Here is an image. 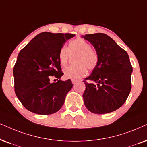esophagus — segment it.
Instances as JSON below:
<instances>
[{"mask_svg": "<svg viewBox=\"0 0 147 147\" xmlns=\"http://www.w3.org/2000/svg\"><path fill=\"white\" fill-rule=\"evenodd\" d=\"M78 82V80H76V79H72V84H76Z\"/></svg>", "mask_w": 147, "mask_h": 147, "instance_id": "esophagus-1", "label": "esophagus"}]
</instances>
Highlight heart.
<instances>
[{"label": "heart", "mask_w": 147, "mask_h": 147, "mask_svg": "<svg viewBox=\"0 0 147 147\" xmlns=\"http://www.w3.org/2000/svg\"><path fill=\"white\" fill-rule=\"evenodd\" d=\"M76 55L74 59L75 66L64 70V76L67 79H79L86 75L87 68L94 70L98 63V55L94 48L84 38L78 37L70 40L68 47L63 46L58 53V62L61 66L67 65L69 56Z\"/></svg>", "instance_id": "obj_1"}]
</instances>
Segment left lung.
<instances>
[{"label":"left lung","instance_id":"8db88e82","mask_svg":"<svg viewBox=\"0 0 147 147\" xmlns=\"http://www.w3.org/2000/svg\"><path fill=\"white\" fill-rule=\"evenodd\" d=\"M83 37L93 45L98 55L97 66L83 81L85 107L95 114L116 111L125 102L131 91L133 69L129 55L113 38L103 33Z\"/></svg>","mask_w":147,"mask_h":147}]
</instances>
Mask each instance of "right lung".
I'll return each instance as SVG.
<instances>
[{
	"instance_id": "add662e5",
	"label": "right lung",
	"mask_w": 147,
	"mask_h": 147,
	"mask_svg": "<svg viewBox=\"0 0 147 147\" xmlns=\"http://www.w3.org/2000/svg\"><path fill=\"white\" fill-rule=\"evenodd\" d=\"M75 34L44 32L36 35L18 54L13 68L15 92L27 110L38 115L56 113L71 90V80L62 81L64 75L58 53ZM59 80L51 84L50 79Z\"/></svg>"
}]
</instances>
